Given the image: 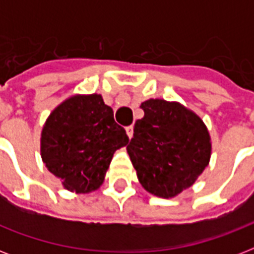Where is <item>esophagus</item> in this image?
I'll list each match as a JSON object with an SVG mask.
<instances>
[{"label": "esophagus", "instance_id": "esophagus-1", "mask_svg": "<svg viewBox=\"0 0 254 254\" xmlns=\"http://www.w3.org/2000/svg\"><path fill=\"white\" fill-rule=\"evenodd\" d=\"M125 129H127V135H129V138H131V137H133V127H131V125H129V127H127Z\"/></svg>", "mask_w": 254, "mask_h": 254}]
</instances>
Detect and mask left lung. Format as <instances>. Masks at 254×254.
<instances>
[{"label": "left lung", "instance_id": "1", "mask_svg": "<svg viewBox=\"0 0 254 254\" xmlns=\"http://www.w3.org/2000/svg\"><path fill=\"white\" fill-rule=\"evenodd\" d=\"M127 146L147 192L174 197L196 181L211 158V138L200 117L179 103L150 99Z\"/></svg>", "mask_w": 254, "mask_h": 254}]
</instances>
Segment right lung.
I'll use <instances>...</instances> for the list:
<instances>
[{"instance_id":"add662e5","label":"right lung","mask_w":254,"mask_h":254,"mask_svg":"<svg viewBox=\"0 0 254 254\" xmlns=\"http://www.w3.org/2000/svg\"><path fill=\"white\" fill-rule=\"evenodd\" d=\"M129 142L100 95H76L57 107L41 138L42 159L68 191L87 193L101 186L112 157Z\"/></svg>"}]
</instances>
